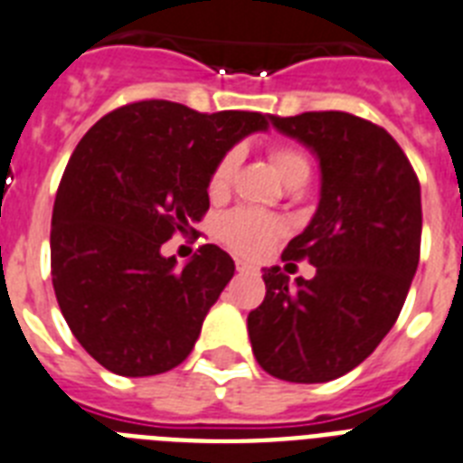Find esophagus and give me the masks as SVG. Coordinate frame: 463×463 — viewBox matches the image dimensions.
I'll list each match as a JSON object with an SVG mask.
<instances>
[{
	"label": "esophagus",
	"instance_id": "esophagus-1",
	"mask_svg": "<svg viewBox=\"0 0 463 463\" xmlns=\"http://www.w3.org/2000/svg\"><path fill=\"white\" fill-rule=\"evenodd\" d=\"M236 272L241 274H258V267H253L246 260H236Z\"/></svg>",
	"mask_w": 463,
	"mask_h": 463
}]
</instances>
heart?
I'll list each match as a JSON object with an SVG mask.
<instances>
[{
  "mask_svg": "<svg viewBox=\"0 0 463 463\" xmlns=\"http://www.w3.org/2000/svg\"><path fill=\"white\" fill-rule=\"evenodd\" d=\"M267 158L279 172V177L284 179L288 186H303L312 175V160L303 148L296 144H272L267 151ZM241 165L239 148H229L220 156L213 172L208 177V194L213 198H224L234 184L236 170ZM284 224L277 217L260 213V210L241 208L229 213L220 220L217 236L222 239L227 248L243 258H258L272 246L274 241L281 236Z\"/></svg>",
  "mask_w": 463,
  "mask_h": 463,
  "instance_id": "1",
  "label": "heart"
}]
</instances>
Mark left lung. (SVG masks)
<instances>
[{
    "label": "left lung",
    "instance_id": "obj_1",
    "mask_svg": "<svg viewBox=\"0 0 463 463\" xmlns=\"http://www.w3.org/2000/svg\"><path fill=\"white\" fill-rule=\"evenodd\" d=\"M322 165V198L281 260L315 279L265 269V300L248 315L258 364L291 383H326L369 357L400 317L421 255V184L383 128L343 110L269 116Z\"/></svg>",
    "mask_w": 463,
    "mask_h": 463
}]
</instances>
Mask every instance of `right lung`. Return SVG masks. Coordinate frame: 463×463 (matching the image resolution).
Returning a JSON list of instances; mask_svg holds the SVG:
<instances>
[{"label":"right lung","mask_w":463,"mask_h":463,"mask_svg":"<svg viewBox=\"0 0 463 463\" xmlns=\"http://www.w3.org/2000/svg\"><path fill=\"white\" fill-rule=\"evenodd\" d=\"M265 128L253 110L146 99L80 139L53 203L52 281L72 335L109 372L156 376L189 357L234 260L205 243L177 267L160 248L196 234L220 156Z\"/></svg>","instance_id":"1"}]
</instances>
